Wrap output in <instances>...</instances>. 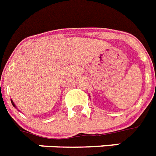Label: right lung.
I'll return each mask as SVG.
<instances>
[{
	"label": "right lung",
	"instance_id": "add662e5",
	"mask_svg": "<svg viewBox=\"0 0 156 156\" xmlns=\"http://www.w3.org/2000/svg\"><path fill=\"white\" fill-rule=\"evenodd\" d=\"M11 103H12V106H13L14 108H16V105H15V104H14V102H13V101H12V100H11ZM18 111H19V110H18Z\"/></svg>",
	"mask_w": 156,
	"mask_h": 156
}]
</instances>
